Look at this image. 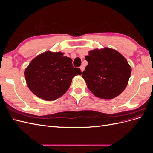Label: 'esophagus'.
<instances>
[{
    "label": "esophagus",
    "mask_w": 153,
    "mask_h": 153,
    "mask_svg": "<svg viewBox=\"0 0 153 153\" xmlns=\"http://www.w3.org/2000/svg\"><path fill=\"white\" fill-rule=\"evenodd\" d=\"M80 69H81V70H82V71H83L84 70V66H83V65H82L81 66H80Z\"/></svg>",
    "instance_id": "34e87169"
}]
</instances>
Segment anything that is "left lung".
Masks as SVG:
<instances>
[{
    "label": "left lung",
    "instance_id": "left-lung-1",
    "mask_svg": "<svg viewBox=\"0 0 153 153\" xmlns=\"http://www.w3.org/2000/svg\"><path fill=\"white\" fill-rule=\"evenodd\" d=\"M85 59L88 65L82 77L94 96L101 99H112L125 89L131 69L121 54L105 48L90 51Z\"/></svg>",
    "mask_w": 153,
    "mask_h": 153
}]
</instances>
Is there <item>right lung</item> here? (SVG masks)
Returning a JSON list of instances; mask_svg holds the SVG:
<instances>
[{"label":"right lung","mask_w":153,"mask_h":153,"mask_svg":"<svg viewBox=\"0 0 153 153\" xmlns=\"http://www.w3.org/2000/svg\"><path fill=\"white\" fill-rule=\"evenodd\" d=\"M72 59L61 52H46L35 57L24 72L27 86L39 98L48 101L62 96L71 85L72 78L80 75Z\"/></svg>","instance_id":"obj_1"}]
</instances>
